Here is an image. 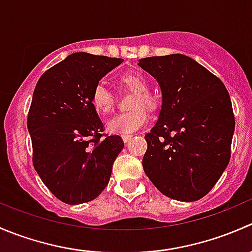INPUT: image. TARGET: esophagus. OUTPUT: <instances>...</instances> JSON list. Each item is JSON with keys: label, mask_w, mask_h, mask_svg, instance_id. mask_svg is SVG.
<instances>
[{"label": "esophagus", "mask_w": 252, "mask_h": 252, "mask_svg": "<svg viewBox=\"0 0 252 252\" xmlns=\"http://www.w3.org/2000/svg\"><path fill=\"white\" fill-rule=\"evenodd\" d=\"M122 139H123L124 142H128V141H130L131 139H133V135H130V134H126V135L122 136Z\"/></svg>", "instance_id": "esophagus-1"}]
</instances>
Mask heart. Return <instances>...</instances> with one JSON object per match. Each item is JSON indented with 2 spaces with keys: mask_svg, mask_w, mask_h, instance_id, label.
Here are the masks:
<instances>
[{
  "mask_svg": "<svg viewBox=\"0 0 252 252\" xmlns=\"http://www.w3.org/2000/svg\"><path fill=\"white\" fill-rule=\"evenodd\" d=\"M119 84L134 93L129 107L131 110L119 113L107 122V130L112 134H126L138 130L147 119V110H154L157 100L149 91V83L141 73H126L119 78ZM91 103L100 114H108L113 110L114 97L102 84H97L91 93Z\"/></svg>",
  "mask_w": 252,
  "mask_h": 252,
  "instance_id": "heart-1",
  "label": "heart"
}]
</instances>
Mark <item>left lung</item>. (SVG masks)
I'll return each instance as SVG.
<instances>
[{"label": "left lung", "instance_id": "8db88e82", "mask_svg": "<svg viewBox=\"0 0 252 252\" xmlns=\"http://www.w3.org/2000/svg\"><path fill=\"white\" fill-rule=\"evenodd\" d=\"M162 93L158 119L145 135L142 167L163 195L192 202L204 197L230 159L235 121L224 84L180 53L139 60Z\"/></svg>", "mask_w": 252, "mask_h": 252}]
</instances>
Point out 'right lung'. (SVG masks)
Returning a JSON list of instances; mask_svg holds the SVG:
<instances>
[{
    "instance_id": "right-lung-1",
    "label": "right lung",
    "mask_w": 252,
    "mask_h": 252,
    "mask_svg": "<svg viewBox=\"0 0 252 252\" xmlns=\"http://www.w3.org/2000/svg\"><path fill=\"white\" fill-rule=\"evenodd\" d=\"M122 58L72 53L46 70L35 86L28 114L35 171L61 201H91L108 184L123 150L119 135L102 138L91 93Z\"/></svg>"
}]
</instances>
